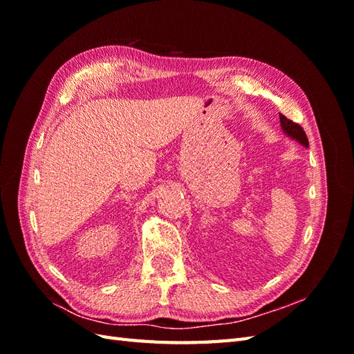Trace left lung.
<instances>
[{"label":"left lung","mask_w":354,"mask_h":354,"mask_svg":"<svg viewBox=\"0 0 354 354\" xmlns=\"http://www.w3.org/2000/svg\"><path fill=\"white\" fill-rule=\"evenodd\" d=\"M280 123H281V129L284 133L290 137L292 140H297L299 145H303L304 147H309V140H307V135L304 129L298 123H293L292 120L286 118L283 114H280Z\"/></svg>","instance_id":"1"}]
</instances>
